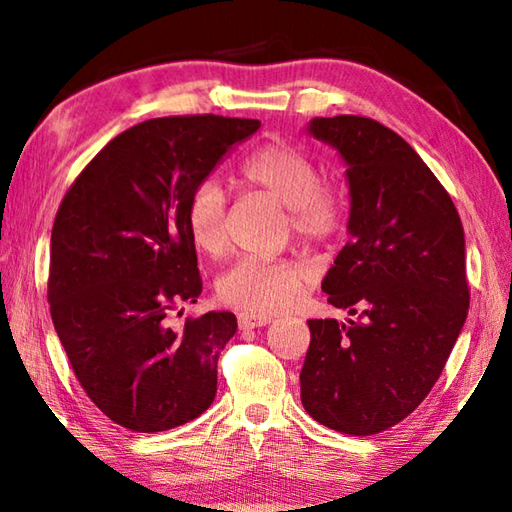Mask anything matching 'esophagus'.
Returning <instances> with one entry per match:
<instances>
[{
    "mask_svg": "<svg viewBox=\"0 0 512 512\" xmlns=\"http://www.w3.org/2000/svg\"><path fill=\"white\" fill-rule=\"evenodd\" d=\"M237 321H239V328L242 330H255V328H264V325H268L270 321V317H262V314H250V312H242L237 317Z\"/></svg>",
    "mask_w": 512,
    "mask_h": 512,
    "instance_id": "1",
    "label": "esophagus"
}]
</instances>
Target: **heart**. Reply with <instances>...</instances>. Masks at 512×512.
I'll return each mask as SVG.
<instances>
[{"mask_svg": "<svg viewBox=\"0 0 512 512\" xmlns=\"http://www.w3.org/2000/svg\"><path fill=\"white\" fill-rule=\"evenodd\" d=\"M242 180L288 209L292 233L306 244H328L343 228V202L323 187L321 171L306 151L288 143L259 147L242 165ZM187 231L202 253L217 257L228 246V211L222 184L202 180L189 195ZM312 270L288 259L239 257L217 279L224 303L250 314H275L290 308L308 288Z\"/></svg>", "mask_w": 512, "mask_h": 512, "instance_id": "heart-1", "label": "heart"}]
</instances>
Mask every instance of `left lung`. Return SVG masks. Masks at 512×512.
<instances>
[{"mask_svg": "<svg viewBox=\"0 0 512 512\" xmlns=\"http://www.w3.org/2000/svg\"><path fill=\"white\" fill-rule=\"evenodd\" d=\"M306 134L345 165L350 242L321 288L358 319L308 321L301 402L325 427L374 436L427 398L464 328V228L438 178L385 125L312 118Z\"/></svg>", "mask_w": 512, "mask_h": 512, "instance_id": "obj_1", "label": "left lung"}]
</instances>
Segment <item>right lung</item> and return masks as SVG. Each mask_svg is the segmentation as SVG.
I'll return each mask as SVG.
<instances>
[{
  "label": "right lung",
  "mask_w": 512,
  "mask_h": 512,
  "mask_svg": "<svg viewBox=\"0 0 512 512\" xmlns=\"http://www.w3.org/2000/svg\"><path fill=\"white\" fill-rule=\"evenodd\" d=\"M259 127L213 114L138 123L96 154L59 206L54 330L85 394L125 429L180 427L215 398L217 358L237 319L206 312L184 330L169 325L202 292L184 213L191 191Z\"/></svg>",
  "instance_id": "right-lung-1"
}]
</instances>
